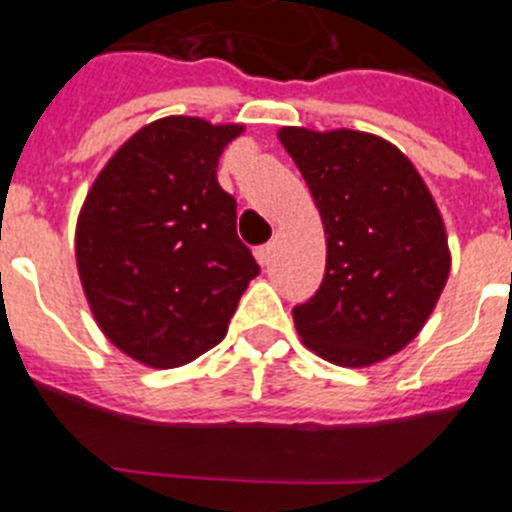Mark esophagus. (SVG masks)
Wrapping results in <instances>:
<instances>
[{"label":"esophagus","mask_w":512,"mask_h":512,"mask_svg":"<svg viewBox=\"0 0 512 512\" xmlns=\"http://www.w3.org/2000/svg\"><path fill=\"white\" fill-rule=\"evenodd\" d=\"M255 257H257V262H260V265L265 267L267 262H270V257H273V245H262V247H257V250H255Z\"/></svg>","instance_id":"34e87169"}]
</instances>
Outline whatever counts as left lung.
<instances>
[{
  "label": "left lung",
  "mask_w": 512,
  "mask_h": 512,
  "mask_svg": "<svg viewBox=\"0 0 512 512\" xmlns=\"http://www.w3.org/2000/svg\"><path fill=\"white\" fill-rule=\"evenodd\" d=\"M326 234L319 290L293 308L303 344L339 367H370L416 339L449 278V242L413 163L382 137L283 127Z\"/></svg>",
  "instance_id": "left-lung-1"
}]
</instances>
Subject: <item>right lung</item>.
Returning a JSON list of instances; mask_svg holds the SVG:
<instances>
[{
    "label": "right lung",
    "mask_w": 512,
    "mask_h": 512,
    "mask_svg": "<svg viewBox=\"0 0 512 512\" xmlns=\"http://www.w3.org/2000/svg\"><path fill=\"white\" fill-rule=\"evenodd\" d=\"M242 124L165 117L119 147L78 216L76 262L99 329L170 370L222 342L260 273L237 237V201L216 181Z\"/></svg>",
    "instance_id": "add662e5"
}]
</instances>
